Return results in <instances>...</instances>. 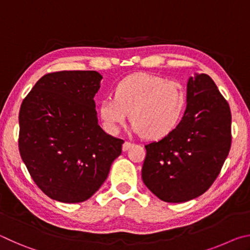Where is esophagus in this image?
Masks as SVG:
<instances>
[{"label":"esophagus","mask_w":250,"mask_h":250,"mask_svg":"<svg viewBox=\"0 0 250 250\" xmlns=\"http://www.w3.org/2000/svg\"><path fill=\"white\" fill-rule=\"evenodd\" d=\"M133 145L131 142H128V141H125L124 145H122V151H128L131 146H132Z\"/></svg>","instance_id":"esophagus-1"}]
</instances>
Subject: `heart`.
<instances>
[{
    "label": "heart",
    "instance_id": "obj_1",
    "mask_svg": "<svg viewBox=\"0 0 250 250\" xmlns=\"http://www.w3.org/2000/svg\"><path fill=\"white\" fill-rule=\"evenodd\" d=\"M113 96L101 100L98 108L104 128L110 133L119 131L130 112L133 132L146 139H161L175 129L186 107L181 83L147 74L122 79Z\"/></svg>",
    "mask_w": 250,
    "mask_h": 250
}]
</instances>
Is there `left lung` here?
Returning a JSON list of instances; mask_svg holds the SVG:
<instances>
[{
  "instance_id": "obj_1",
  "label": "left lung",
  "mask_w": 250,
  "mask_h": 250,
  "mask_svg": "<svg viewBox=\"0 0 250 250\" xmlns=\"http://www.w3.org/2000/svg\"><path fill=\"white\" fill-rule=\"evenodd\" d=\"M180 124L146 146L143 183L160 200L183 203L205 193L216 180L231 145V113L208 75L188 80Z\"/></svg>"
}]
</instances>
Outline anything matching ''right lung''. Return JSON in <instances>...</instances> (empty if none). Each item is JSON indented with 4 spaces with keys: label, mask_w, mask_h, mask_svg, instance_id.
<instances>
[{
    "label": "right lung",
    "mask_w": 250,
    "mask_h": 250,
    "mask_svg": "<svg viewBox=\"0 0 250 250\" xmlns=\"http://www.w3.org/2000/svg\"><path fill=\"white\" fill-rule=\"evenodd\" d=\"M95 70L50 73L35 83L20 109L19 149L33 181L52 200L87 201L108 177L124 140L97 118Z\"/></svg>",
    "instance_id": "add662e5"
}]
</instances>
